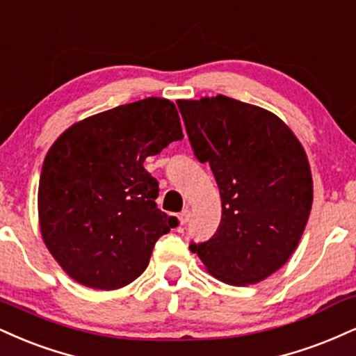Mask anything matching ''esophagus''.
Instances as JSON below:
<instances>
[{"instance_id": "esophagus-1", "label": "esophagus", "mask_w": 356, "mask_h": 356, "mask_svg": "<svg viewBox=\"0 0 356 356\" xmlns=\"http://www.w3.org/2000/svg\"><path fill=\"white\" fill-rule=\"evenodd\" d=\"M189 219H191V212H189V209H186V211L179 213V222H181V225H186L187 222H189Z\"/></svg>"}]
</instances>
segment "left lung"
<instances>
[{"mask_svg":"<svg viewBox=\"0 0 356 356\" xmlns=\"http://www.w3.org/2000/svg\"><path fill=\"white\" fill-rule=\"evenodd\" d=\"M177 106L222 199L217 232L189 248L220 282L259 284L290 259L305 230L314 202L305 149L280 118L259 106L222 94Z\"/></svg>","mask_w":356,"mask_h":356,"instance_id":"obj_1","label":"left lung"}]
</instances>
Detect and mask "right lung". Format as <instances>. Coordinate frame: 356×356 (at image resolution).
I'll return each instance as SVG.
<instances>
[{
	"instance_id": "1",
	"label": "right lung",
	"mask_w": 356,
	"mask_h": 356,
	"mask_svg": "<svg viewBox=\"0 0 356 356\" xmlns=\"http://www.w3.org/2000/svg\"><path fill=\"white\" fill-rule=\"evenodd\" d=\"M182 137L174 102L145 97L86 118L54 140L38 213L42 241L72 280L115 290L147 268L177 219L157 209L159 184L144 161Z\"/></svg>"
}]
</instances>
